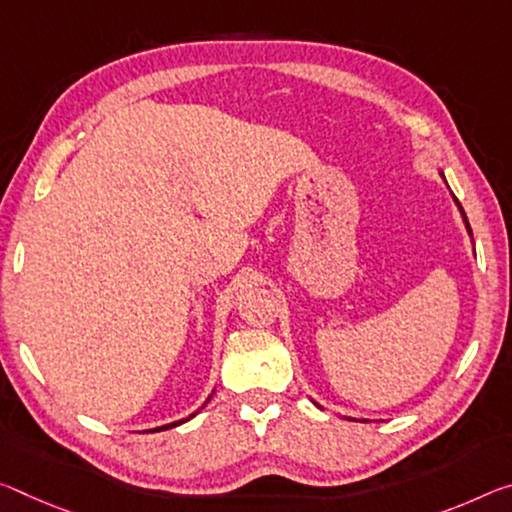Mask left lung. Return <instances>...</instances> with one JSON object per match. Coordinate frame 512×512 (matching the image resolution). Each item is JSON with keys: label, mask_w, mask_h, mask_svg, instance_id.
<instances>
[{"label": "left lung", "mask_w": 512, "mask_h": 512, "mask_svg": "<svg viewBox=\"0 0 512 512\" xmlns=\"http://www.w3.org/2000/svg\"><path fill=\"white\" fill-rule=\"evenodd\" d=\"M465 223H467V218H465ZM467 230H469V223H467ZM469 234H472V230H469Z\"/></svg>", "instance_id": "8db88e82"}]
</instances>
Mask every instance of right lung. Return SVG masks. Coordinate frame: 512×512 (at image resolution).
I'll list each match as a JSON object with an SVG mask.
<instances>
[{
    "label": "right lung",
    "mask_w": 512,
    "mask_h": 512,
    "mask_svg": "<svg viewBox=\"0 0 512 512\" xmlns=\"http://www.w3.org/2000/svg\"><path fill=\"white\" fill-rule=\"evenodd\" d=\"M177 424H182V421H175V424H166V426H159V428H154L152 433H159V431H168V428H173V426H177Z\"/></svg>",
    "instance_id": "add662e5"
}]
</instances>
